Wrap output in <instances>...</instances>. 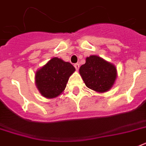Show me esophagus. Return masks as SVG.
Listing matches in <instances>:
<instances>
[{"mask_svg":"<svg viewBox=\"0 0 146 146\" xmlns=\"http://www.w3.org/2000/svg\"><path fill=\"white\" fill-rule=\"evenodd\" d=\"M74 67H75V68H76V70H79V64H74Z\"/></svg>","mask_w":146,"mask_h":146,"instance_id":"1","label":"esophagus"}]
</instances>
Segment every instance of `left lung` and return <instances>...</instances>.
I'll return each instance as SVG.
<instances>
[{
    "label": "left lung",
    "instance_id": "8db88e82",
    "mask_svg": "<svg viewBox=\"0 0 146 146\" xmlns=\"http://www.w3.org/2000/svg\"><path fill=\"white\" fill-rule=\"evenodd\" d=\"M85 85L98 92H105L110 89L116 79V68L100 57L92 55L79 69Z\"/></svg>",
    "mask_w": 146,
    "mask_h": 146
}]
</instances>
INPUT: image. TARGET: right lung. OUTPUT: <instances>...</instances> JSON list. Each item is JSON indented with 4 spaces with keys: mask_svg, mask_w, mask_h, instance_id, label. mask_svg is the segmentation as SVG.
<instances>
[{
    "mask_svg": "<svg viewBox=\"0 0 146 146\" xmlns=\"http://www.w3.org/2000/svg\"><path fill=\"white\" fill-rule=\"evenodd\" d=\"M75 67L69 62L53 58L36 73V85L40 94L47 98L58 96L65 89Z\"/></svg>",
    "mask_w": 146,
    "mask_h": 146,
    "instance_id": "obj_1",
    "label": "right lung"
}]
</instances>
